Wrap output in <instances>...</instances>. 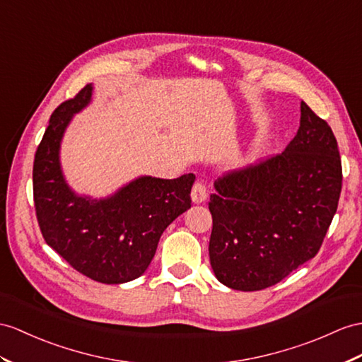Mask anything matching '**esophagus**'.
<instances>
[{"label": "esophagus", "mask_w": 362, "mask_h": 362, "mask_svg": "<svg viewBox=\"0 0 362 362\" xmlns=\"http://www.w3.org/2000/svg\"><path fill=\"white\" fill-rule=\"evenodd\" d=\"M192 201L197 202V204H199V202H204L207 199V187L206 184L202 181H197L195 184H193L192 187Z\"/></svg>", "instance_id": "esophagus-1"}]
</instances>
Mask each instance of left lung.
Listing matches in <instances>:
<instances>
[{"instance_id":"8db88e82","label":"left lung","mask_w":362,"mask_h":362,"mask_svg":"<svg viewBox=\"0 0 362 362\" xmlns=\"http://www.w3.org/2000/svg\"><path fill=\"white\" fill-rule=\"evenodd\" d=\"M341 187L337 138L303 101L299 129L284 152L215 181L209 255L219 283L255 292L312 259L337 214Z\"/></svg>"}]
</instances>
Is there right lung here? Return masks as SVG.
I'll return each mask as SVG.
<instances>
[{"label": "right lung", "mask_w": 362, "mask_h": 362, "mask_svg": "<svg viewBox=\"0 0 362 362\" xmlns=\"http://www.w3.org/2000/svg\"><path fill=\"white\" fill-rule=\"evenodd\" d=\"M90 95L87 84L52 113L33 161L35 211L44 241L76 272L98 283L121 284L143 275L165 227L190 209L195 175L143 176L101 201L76 197L64 182L58 151L70 118Z\"/></svg>", "instance_id": "1"}]
</instances>
